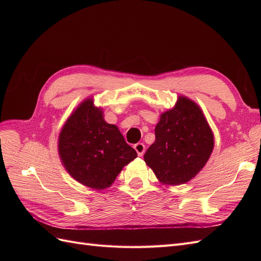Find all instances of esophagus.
<instances>
[{
  "label": "esophagus",
  "instance_id": "34e87169",
  "mask_svg": "<svg viewBox=\"0 0 261 261\" xmlns=\"http://www.w3.org/2000/svg\"><path fill=\"white\" fill-rule=\"evenodd\" d=\"M134 148H135L136 152L138 153V155H139V156H141V155H143V154L145 153V149H146V147H145V145H144V144L138 143V144H136L135 146H134Z\"/></svg>",
  "mask_w": 261,
  "mask_h": 261
}]
</instances>
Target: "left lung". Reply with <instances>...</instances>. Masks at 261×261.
I'll return each instance as SVG.
<instances>
[{
    "label": "left lung",
    "instance_id": "1",
    "mask_svg": "<svg viewBox=\"0 0 261 261\" xmlns=\"http://www.w3.org/2000/svg\"><path fill=\"white\" fill-rule=\"evenodd\" d=\"M154 135L144 159L159 180L169 185L191 180L207 163L215 145L200 108L185 97L161 115Z\"/></svg>",
    "mask_w": 261,
    "mask_h": 261
}]
</instances>
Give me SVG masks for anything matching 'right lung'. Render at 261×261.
Masks as SVG:
<instances>
[{"label":"right lung","instance_id":"right-lung-1","mask_svg":"<svg viewBox=\"0 0 261 261\" xmlns=\"http://www.w3.org/2000/svg\"><path fill=\"white\" fill-rule=\"evenodd\" d=\"M101 109L85 100L69 116L59 138V152L67 172L93 189H105L137 156L115 125L103 120Z\"/></svg>","mask_w":261,"mask_h":261}]
</instances>
